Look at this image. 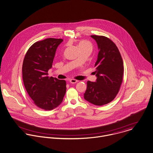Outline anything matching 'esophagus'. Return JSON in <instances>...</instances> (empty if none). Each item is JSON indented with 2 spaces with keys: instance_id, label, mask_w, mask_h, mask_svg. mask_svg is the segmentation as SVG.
I'll use <instances>...</instances> for the list:
<instances>
[{
  "instance_id": "34e87169",
  "label": "esophagus",
  "mask_w": 153,
  "mask_h": 153,
  "mask_svg": "<svg viewBox=\"0 0 153 153\" xmlns=\"http://www.w3.org/2000/svg\"><path fill=\"white\" fill-rule=\"evenodd\" d=\"M69 81H70V83H75L78 82V80H76V79H71Z\"/></svg>"
}]
</instances>
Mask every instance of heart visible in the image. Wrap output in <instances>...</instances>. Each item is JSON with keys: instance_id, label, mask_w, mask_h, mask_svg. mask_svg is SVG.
Masks as SVG:
<instances>
[{"instance_id": "1", "label": "heart", "mask_w": 153, "mask_h": 153, "mask_svg": "<svg viewBox=\"0 0 153 153\" xmlns=\"http://www.w3.org/2000/svg\"><path fill=\"white\" fill-rule=\"evenodd\" d=\"M78 47L79 48H83V47H90L92 48V45L91 42H89L88 41L86 40H82L80 41L78 43Z\"/></svg>"}]
</instances>
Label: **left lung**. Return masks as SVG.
<instances>
[{
	"mask_svg": "<svg viewBox=\"0 0 153 153\" xmlns=\"http://www.w3.org/2000/svg\"><path fill=\"white\" fill-rule=\"evenodd\" d=\"M99 50L95 66L96 82H87L84 99L97 106L109 103L116 97L122 82L123 62L116 44L102 36H91Z\"/></svg>",
	"mask_w": 153,
	"mask_h": 153,
	"instance_id": "obj_1",
	"label": "left lung"
}]
</instances>
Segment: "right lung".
<instances>
[{"mask_svg": "<svg viewBox=\"0 0 153 153\" xmlns=\"http://www.w3.org/2000/svg\"><path fill=\"white\" fill-rule=\"evenodd\" d=\"M62 39H46L33 44L25 56L23 80L28 95L34 104L51 111L62 102L66 92V81L48 75L52 68L56 50Z\"/></svg>", "mask_w": 153, "mask_h": 153, "instance_id": "1", "label": "right lung"}]
</instances>
